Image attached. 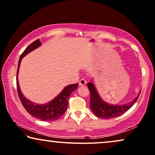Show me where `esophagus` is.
Masks as SVG:
<instances>
[{
  "label": "esophagus",
  "instance_id": "obj_1",
  "mask_svg": "<svg viewBox=\"0 0 155 155\" xmlns=\"http://www.w3.org/2000/svg\"><path fill=\"white\" fill-rule=\"evenodd\" d=\"M86 84V81L85 79H81L79 81V85H85Z\"/></svg>",
  "mask_w": 155,
  "mask_h": 155
}]
</instances>
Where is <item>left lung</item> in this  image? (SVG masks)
Returning <instances> with one entry per match:
<instances>
[{"label":"left lung","instance_id":"8db88e82","mask_svg":"<svg viewBox=\"0 0 155 155\" xmlns=\"http://www.w3.org/2000/svg\"><path fill=\"white\" fill-rule=\"evenodd\" d=\"M88 89L91 92V101H90V106L91 110L94 113V114L99 118L110 119L121 116V114L127 112L129 108H131L134 104L136 103L138 99L140 93L139 95L130 103L121 106L117 105H110L104 102L99 96L96 89L92 83H87Z\"/></svg>","mask_w":155,"mask_h":155}]
</instances>
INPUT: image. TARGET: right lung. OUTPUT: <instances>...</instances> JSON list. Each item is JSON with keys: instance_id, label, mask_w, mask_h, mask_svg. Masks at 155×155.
Listing matches in <instances>:
<instances>
[{"instance_id": "right-lung-1", "label": "right lung", "mask_w": 155, "mask_h": 155, "mask_svg": "<svg viewBox=\"0 0 155 155\" xmlns=\"http://www.w3.org/2000/svg\"><path fill=\"white\" fill-rule=\"evenodd\" d=\"M41 44L40 42L39 39H37L32 42L28 47H27L24 52L21 55L20 59L18 60V70H17L16 73V87L17 91H18V95L19 98H20L21 102L24 107L25 109L26 110L30 115H31L33 117L37 118L39 119L43 120V121H56L58 119L60 116L63 115L64 112L66 111L67 108L68 106V101L69 96L71 94L72 92H73L75 89L78 88V83L71 84V85H68L65 87L64 90L59 94L54 99L50 102L44 105L36 104L34 103L28 101L23 95L21 92V90L19 88L18 81V69L20 67V63L21 61V59L25 55H26L30 51H31L34 49H35L37 47H39Z\"/></svg>"}]
</instances>
